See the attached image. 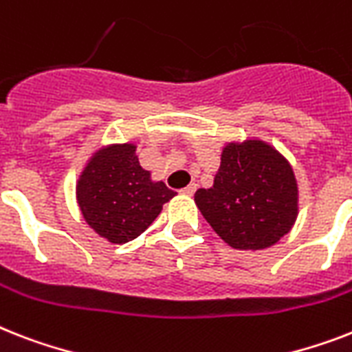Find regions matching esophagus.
<instances>
[{
    "label": "esophagus",
    "instance_id": "esophagus-1",
    "mask_svg": "<svg viewBox=\"0 0 352 352\" xmlns=\"http://www.w3.org/2000/svg\"><path fill=\"white\" fill-rule=\"evenodd\" d=\"M197 190V184H190V186H186V188H182L181 193H184V195H193Z\"/></svg>",
    "mask_w": 352,
    "mask_h": 352
}]
</instances>
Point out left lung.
Segmentation results:
<instances>
[{
    "mask_svg": "<svg viewBox=\"0 0 352 352\" xmlns=\"http://www.w3.org/2000/svg\"><path fill=\"white\" fill-rule=\"evenodd\" d=\"M195 204L226 244L265 250L295 224L298 186L289 162L267 142H230L213 188L197 191Z\"/></svg>",
    "mask_w": 352,
    "mask_h": 352,
    "instance_id": "obj_1",
    "label": "left lung"
}]
</instances>
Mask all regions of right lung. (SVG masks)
Here are the masks:
<instances>
[{"label":"right lung","instance_id":"1","mask_svg":"<svg viewBox=\"0 0 352 352\" xmlns=\"http://www.w3.org/2000/svg\"><path fill=\"white\" fill-rule=\"evenodd\" d=\"M175 197L142 170L135 146L111 144L96 151L77 182V202L88 226L102 239L124 244L141 235Z\"/></svg>","mask_w":352,"mask_h":352}]
</instances>
